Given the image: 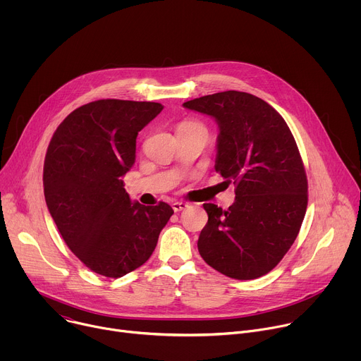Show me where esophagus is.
<instances>
[{
    "label": "esophagus",
    "instance_id": "1",
    "mask_svg": "<svg viewBox=\"0 0 361 361\" xmlns=\"http://www.w3.org/2000/svg\"><path fill=\"white\" fill-rule=\"evenodd\" d=\"M171 207H173V210H174L176 213H178V212L185 210V209L188 207V204H187V202H183V201H174V202L171 204Z\"/></svg>",
    "mask_w": 361,
    "mask_h": 361
}]
</instances>
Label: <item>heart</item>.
<instances>
[{"mask_svg":"<svg viewBox=\"0 0 361 361\" xmlns=\"http://www.w3.org/2000/svg\"><path fill=\"white\" fill-rule=\"evenodd\" d=\"M192 126H200V124H197V123H184V124L180 126V128H183V127H192Z\"/></svg>","mask_w":361,"mask_h":361,"instance_id":"b5f03b06","label":"heart"}]
</instances>
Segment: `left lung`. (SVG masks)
Returning a JSON list of instances; mask_svg holds the SVG:
<instances>
[{
	"instance_id": "obj_1",
	"label": "left lung",
	"mask_w": 361,
	"mask_h": 361,
	"mask_svg": "<svg viewBox=\"0 0 361 361\" xmlns=\"http://www.w3.org/2000/svg\"><path fill=\"white\" fill-rule=\"evenodd\" d=\"M184 109L219 126L216 171L235 185L228 210L204 204L209 221L198 237L202 260L235 280L271 271L293 245L307 209V178L284 118L262 98L224 91Z\"/></svg>"
}]
</instances>
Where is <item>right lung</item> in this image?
Masks as SVG:
<instances>
[{
  "label": "right lung",
  "mask_w": 361,
  "mask_h": 361,
  "mask_svg": "<svg viewBox=\"0 0 361 361\" xmlns=\"http://www.w3.org/2000/svg\"><path fill=\"white\" fill-rule=\"evenodd\" d=\"M159 102L98 99L74 110L56 130L44 161L48 212L70 250L94 273L123 277L142 266L173 209L145 207L126 192L138 133Z\"/></svg>",
  "instance_id": "1"
}]
</instances>
